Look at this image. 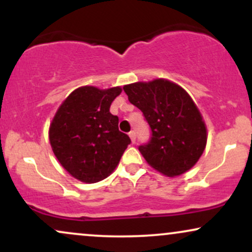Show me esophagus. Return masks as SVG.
Segmentation results:
<instances>
[{
  "instance_id": "34e87169",
  "label": "esophagus",
  "mask_w": 252,
  "mask_h": 252,
  "mask_svg": "<svg viewBox=\"0 0 252 252\" xmlns=\"http://www.w3.org/2000/svg\"><path fill=\"white\" fill-rule=\"evenodd\" d=\"M129 137H130V140H131V142L134 143L135 141H136V134H135V131H130V132H129Z\"/></svg>"
}]
</instances>
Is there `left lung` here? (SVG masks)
Instances as JSON below:
<instances>
[{
	"mask_svg": "<svg viewBox=\"0 0 252 252\" xmlns=\"http://www.w3.org/2000/svg\"><path fill=\"white\" fill-rule=\"evenodd\" d=\"M123 90L152 130L148 143L138 147L149 166L170 178L192 168L206 147L207 131L189 94L167 79L129 84Z\"/></svg>",
	"mask_w": 252,
	"mask_h": 252,
	"instance_id": "left-lung-1",
	"label": "left lung"
}]
</instances>
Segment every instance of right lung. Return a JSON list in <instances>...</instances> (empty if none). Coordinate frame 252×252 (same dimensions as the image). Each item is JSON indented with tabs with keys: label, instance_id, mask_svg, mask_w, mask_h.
Segmentation results:
<instances>
[{
	"label": "right lung",
	"instance_id": "add662e5",
	"mask_svg": "<svg viewBox=\"0 0 252 252\" xmlns=\"http://www.w3.org/2000/svg\"><path fill=\"white\" fill-rule=\"evenodd\" d=\"M121 92L120 86L74 90L52 121V150L77 180L94 184L108 178L131 142L118 130V117L110 112V105Z\"/></svg>",
	"mask_w": 252,
	"mask_h": 252
}]
</instances>
